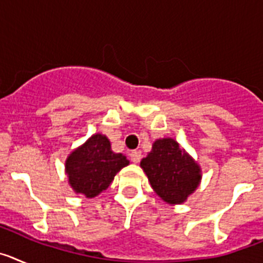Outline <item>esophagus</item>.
Masks as SVG:
<instances>
[{
  "mask_svg": "<svg viewBox=\"0 0 263 263\" xmlns=\"http://www.w3.org/2000/svg\"><path fill=\"white\" fill-rule=\"evenodd\" d=\"M142 158V153L139 152V150H134V152L130 153V159L133 163H139V160Z\"/></svg>",
  "mask_w": 263,
  "mask_h": 263,
  "instance_id": "esophagus-1",
  "label": "esophagus"
}]
</instances>
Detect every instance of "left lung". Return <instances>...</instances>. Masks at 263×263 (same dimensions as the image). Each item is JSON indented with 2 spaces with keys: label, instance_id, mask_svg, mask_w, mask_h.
I'll use <instances>...</instances> for the list:
<instances>
[{
  "label": "left lung",
  "instance_id": "obj_1",
  "mask_svg": "<svg viewBox=\"0 0 263 263\" xmlns=\"http://www.w3.org/2000/svg\"><path fill=\"white\" fill-rule=\"evenodd\" d=\"M155 194L170 205L187 201L201 182V167L174 138L154 141L152 152L141 160Z\"/></svg>",
  "mask_w": 263,
  "mask_h": 263
}]
</instances>
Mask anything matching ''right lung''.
Instances as JSON below:
<instances>
[{
  "label": "right lung",
  "instance_id": "add662e5",
  "mask_svg": "<svg viewBox=\"0 0 263 263\" xmlns=\"http://www.w3.org/2000/svg\"><path fill=\"white\" fill-rule=\"evenodd\" d=\"M127 164L124 154L111 150L108 137L96 133L69 153L64 168L75 194L92 199L105 191L118 171Z\"/></svg>",
  "mask_w": 263,
  "mask_h": 263
}]
</instances>
